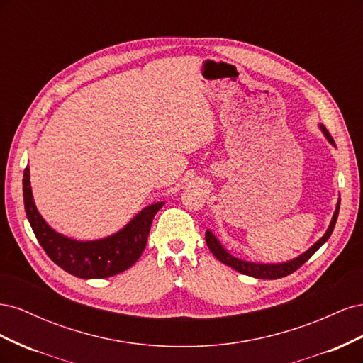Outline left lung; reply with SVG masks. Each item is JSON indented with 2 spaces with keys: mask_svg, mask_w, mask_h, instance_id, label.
Instances as JSON below:
<instances>
[{
  "mask_svg": "<svg viewBox=\"0 0 363 363\" xmlns=\"http://www.w3.org/2000/svg\"><path fill=\"white\" fill-rule=\"evenodd\" d=\"M321 128L324 131L325 138L328 139V142H332V144L335 145V140L330 136V133H328V131L323 125H321ZM337 213H339V203H337L335 215L332 218V223H330V225H328L325 235L320 240H318L315 245H312L309 250L304 252V255L298 256L296 259L289 260V262H284V263H276V265H265V263L245 262V260H240V259H238V257H235L232 255H228V252L223 248V245L218 242V239L212 235V232H208V230L206 232V244H207L208 250L213 252V256L219 262H223L224 265L232 267L238 272H242V274H245V276H251V277H256V279H268V280L281 279V277H286V276H289V274H292V272H295L296 269H298L303 265V263H306L307 260H309L315 255V251L320 248L328 238H330L333 228H335V224H336Z\"/></svg>",
  "mask_w": 363,
  "mask_h": 363,
  "instance_id": "1",
  "label": "left lung"
}]
</instances>
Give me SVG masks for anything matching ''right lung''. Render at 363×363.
Wrapping results in <instances>:
<instances>
[{"label":"right lung","instance_id":"obj_1","mask_svg":"<svg viewBox=\"0 0 363 363\" xmlns=\"http://www.w3.org/2000/svg\"><path fill=\"white\" fill-rule=\"evenodd\" d=\"M23 191L26 213L40 247L56 265L80 279L112 277L136 263L145 250L152 218L163 206L156 203L145 207L113 236L80 242L56 233L43 221L33 201L28 167L24 171Z\"/></svg>","mask_w":363,"mask_h":363}]
</instances>
